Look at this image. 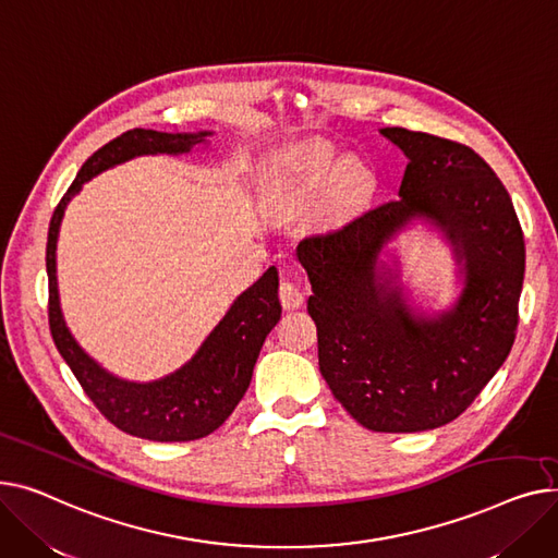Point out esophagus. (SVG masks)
I'll list each match as a JSON object with an SVG mask.
<instances>
[{"label":"esophagus","mask_w":558,"mask_h":558,"mask_svg":"<svg viewBox=\"0 0 558 558\" xmlns=\"http://www.w3.org/2000/svg\"><path fill=\"white\" fill-rule=\"evenodd\" d=\"M279 300L286 311H294L304 304V292L292 281H281L279 286Z\"/></svg>","instance_id":"obj_1"}]
</instances>
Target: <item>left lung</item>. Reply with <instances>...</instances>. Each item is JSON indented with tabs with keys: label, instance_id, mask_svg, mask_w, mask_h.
<instances>
[{
	"label": "left lung",
	"instance_id": "left-lung-1",
	"mask_svg": "<svg viewBox=\"0 0 558 558\" xmlns=\"http://www.w3.org/2000/svg\"><path fill=\"white\" fill-rule=\"evenodd\" d=\"M383 135L410 159L401 198L306 236L298 258L333 397L367 430L421 433L460 416L507 360L525 239L505 184L473 148L405 128ZM414 215L433 217L468 266L461 302L439 318L414 316L375 272L381 243Z\"/></svg>",
	"mask_w": 558,
	"mask_h": 558
}]
</instances>
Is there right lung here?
I'll return each mask as SVG.
<instances>
[{
	"label": "right lung",
	"mask_w": 558,
	"mask_h": 558,
	"mask_svg": "<svg viewBox=\"0 0 558 558\" xmlns=\"http://www.w3.org/2000/svg\"><path fill=\"white\" fill-rule=\"evenodd\" d=\"M205 135H169L144 128L128 130L83 163L49 222V329L56 349L96 410L125 435L148 441L203 439L218 430L234 412L250 387L258 351L281 317L277 268H270L241 294L189 365L155 383H128L98 367L64 326L56 286L58 229L64 207L89 178L135 155L184 153L203 142Z\"/></svg>",
	"instance_id": "1"
}]
</instances>
